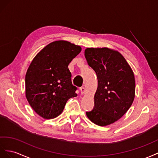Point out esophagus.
Wrapping results in <instances>:
<instances>
[{
    "label": "esophagus",
    "instance_id": "obj_1",
    "mask_svg": "<svg viewBox=\"0 0 158 158\" xmlns=\"http://www.w3.org/2000/svg\"><path fill=\"white\" fill-rule=\"evenodd\" d=\"M80 89L81 93L82 94L85 93V87H80V89Z\"/></svg>",
    "mask_w": 158,
    "mask_h": 158
}]
</instances>
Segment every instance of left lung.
<instances>
[{
  "mask_svg": "<svg viewBox=\"0 0 158 158\" xmlns=\"http://www.w3.org/2000/svg\"><path fill=\"white\" fill-rule=\"evenodd\" d=\"M85 56L98 79L94 105L86 114L93 123L105 127L120 119L131 106L135 95L134 73L119 52L107 48H87Z\"/></svg>",
  "mask_w": 158,
  "mask_h": 158,
  "instance_id": "8db88e82",
  "label": "left lung"
}]
</instances>
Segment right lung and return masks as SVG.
<instances>
[{"label": "right lung", "instance_id": "right-lung-1", "mask_svg": "<svg viewBox=\"0 0 158 158\" xmlns=\"http://www.w3.org/2000/svg\"><path fill=\"white\" fill-rule=\"evenodd\" d=\"M81 48L67 41L50 43L31 61L25 78L26 96L36 113L45 119L59 116L67 101L77 97L69 63Z\"/></svg>", "mask_w": 158, "mask_h": 158}]
</instances>
